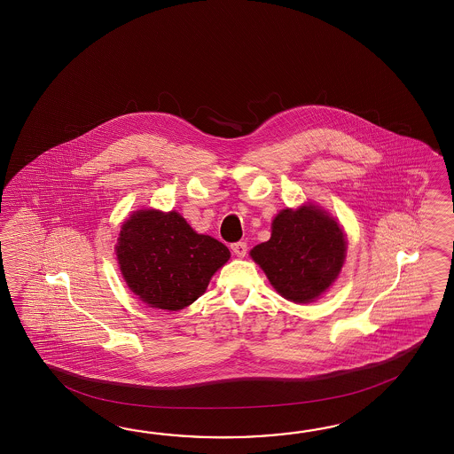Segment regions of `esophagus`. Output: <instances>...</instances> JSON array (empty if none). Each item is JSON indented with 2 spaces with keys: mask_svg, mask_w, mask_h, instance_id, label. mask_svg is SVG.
<instances>
[{
  "mask_svg": "<svg viewBox=\"0 0 454 454\" xmlns=\"http://www.w3.org/2000/svg\"><path fill=\"white\" fill-rule=\"evenodd\" d=\"M231 251H233V254H237L239 258H243V256L247 254V251H248V247H247V243H245V241H237V243H231Z\"/></svg>",
  "mask_w": 454,
  "mask_h": 454,
  "instance_id": "esophagus-1",
  "label": "esophagus"
}]
</instances>
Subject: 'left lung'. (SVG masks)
I'll list each match as a JSON object with an SVG mask.
<instances>
[{
	"label": "left lung",
	"instance_id": "obj_1",
	"mask_svg": "<svg viewBox=\"0 0 454 454\" xmlns=\"http://www.w3.org/2000/svg\"><path fill=\"white\" fill-rule=\"evenodd\" d=\"M284 299L309 303L338 278L346 240L338 223L315 206L284 209L272 221L270 239L250 251Z\"/></svg>",
	"mask_w": 454,
	"mask_h": 454
}]
</instances>
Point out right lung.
<instances>
[{
  "label": "right lung",
  "instance_id": "obj_1",
  "mask_svg": "<svg viewBox=\"0 0 454 454\" xmlns=\"http://www.w3.org/2000/svg\"><path fill=\"white\" fill-rule=\"evenodd\" d=\"M116 258L128 287L153 309H182L203 295L229 248L180 214L139 211L121 227Z\"/></svg>",
  "mask_w": 454,
  "mask_h": 454
}]
</instances>
